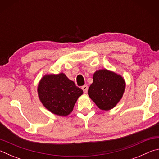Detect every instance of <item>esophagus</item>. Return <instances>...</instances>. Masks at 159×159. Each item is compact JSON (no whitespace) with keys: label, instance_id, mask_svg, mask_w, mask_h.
I'll return each instance as SVG.
<instances>
[{"label":"esophagus","instance_id":"obj_1","mask_svg":"<svg viewBox=\"0 0 159 159\" xmlns=\"http://www.w3.org/2000/svg\"><path fill=\"white\" fill-rule=\"evenodd\" d=\"M82 90H83V93H87V92H88V85H83V87H82Z\"/></svg>","mask_w":159,"mask_h":159}]
</instances>
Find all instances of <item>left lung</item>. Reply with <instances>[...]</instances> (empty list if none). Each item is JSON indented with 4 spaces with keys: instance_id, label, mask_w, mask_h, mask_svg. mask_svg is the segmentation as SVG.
<instances>
[{
    "instance_id": "1",
    "label": "left lung",
    "mask_w": 159,
    "mask_h": 159,
    "mask_svg": "<svg viewBox=\"0 0 159 159\" xmlns=\"http://www.w3.org/2000/svg\"><path fill=\"white\" fill-rule=\"evenodd\" d=\"M93 78L88 92L90 98L103 111L114 108L125 92V79L121 75L107 69L96 71Z\"/></svg>"
}]
</instances>
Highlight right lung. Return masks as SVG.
I'll list each match as a JSON object with an SVG mask.
<instances>
[{
    "instance_id": "right-lung-1",
    "label": "right lung",
    "mask_w": 159,
    "mask_h": 159,
    "mask_svg": "<svg viewBox=\"0 0 159 159\" xmlns=\"http://www.w3.org/2000/svg\"><path fill=\"white\" fill-rule=\"evenodd\" d=\"M37 92L43 105L60 116L71 114L77 99L83 93L64 73L45 74L39 80Z\"/></svg>"
}]
</instances>
